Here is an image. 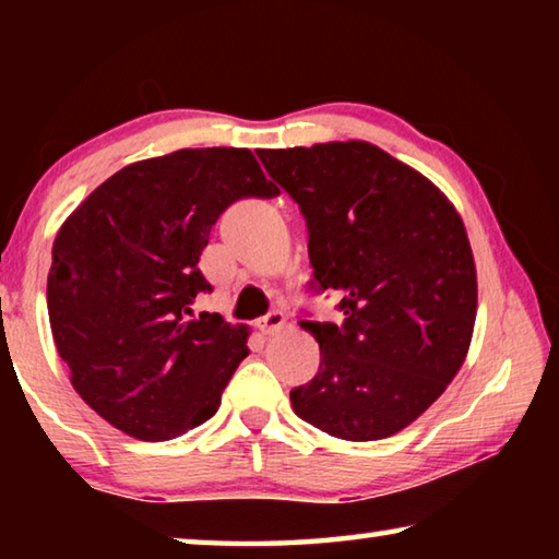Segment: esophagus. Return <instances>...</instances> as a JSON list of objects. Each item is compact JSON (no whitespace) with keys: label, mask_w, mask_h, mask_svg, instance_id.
Instances as JSON below:
<instances>
[{"label":"esophagus","mask_w":559,"mask_h":559,"mask_svg":"<svg viewBox=\"0 0 559 559\" xmlns=\"http://www.w3.org/2000/svg\"><path fill=\"white\" fill-rule=\"evenodd\" d=\"M257 325L263 335H276L286 328V316H283L281 310H271V313L263 316Z\"/></svg>","instance_id":"obj_1"}]
</instances>
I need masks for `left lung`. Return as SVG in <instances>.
Masks as SVG:
<instances>
[{
  "mask_svg": "<svg viewBox=\"0 0 559 559\" xmlns=\"http://www.w3.org/2000/svg\"><path fill=\"white\" fill-rule=\"evenodd\" d=\"M308 226L310 288L335 290L343 323L302 320L320 345L313 380L290 390L330 437H392L439 400L466 359L476 266L453 204L377 145L349 140L259 150Z\"/></svg>",
  "mask_w": 559,
  "mask_h": 559,
  "instance_id": "obj_1",
  "label": "left lung"
}]
</instances>
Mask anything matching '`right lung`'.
Instances as JSON below:
<instances>
[{"mask_svg":"<svg viewBox=\"0 0 559 559\" xmlns=\"http://www.w3.org/2000/svg\"><path fill=\"white\" fill-rule=\"evenodd\" d=\"M278 189L243 147H197L108 177L53 241L46 302L73 390L112 427L167 441L212 419L249 330L192 313L216 219Z\"/></svg>","mask_w":559,"mask_h":559,"instance_id":"1","label":"right lung"}]
</instances>
